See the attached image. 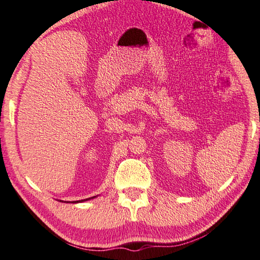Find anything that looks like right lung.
<instances>
[{"instance_id":"right-lung-1","label":"right lung","mask_w":260,"mask_h":260,"mask_svg":"<svg viewBox=\"0 0 260 260\" xmlns=\"http://www.w3.org/2000/svg\"><path fill=\"white\" fill-rule=\"evenodd\" d=\"M92 198H95V197H92ZM85 200H89V198H88V199H84V200H79V201H73V202H83Z\"/></svg>"}]
</instances>
